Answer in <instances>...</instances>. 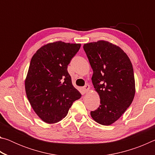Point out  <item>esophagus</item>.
<instances>
[{"mask_svg":"<svg viewBox=\"0 0 155 155\" xmlns=\"http://www.w3.org/2000/svg\"><path fill=\"white\" fill-rule=\"evenodd\" d=\"M90 85H85L83 87V91L85 93H87V92H88L89 91H90Z\"/></svg>","mask_w":155,"mask_h":155,"instance_id":"34e87169","label":"esophagus"}]
</instances>
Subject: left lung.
Returning a JSON list of instances; mask_svg holds the SVG:
<instances>
[{"mask_svg":"<svg viewBox=\"0 0 155 155\" xmlns=\"http://www.w3.org/2000/svg\"><path fill=\"white\" fill-rule=\"evenodd\" d=\"M86 52L93 70L91 81L98 94L101 104L91 111L94 121L109 126L117 121L132 103L135 82L132 64L118 46L105 40L85 44Z\"/></svg>","mask_w":155,"mask_h":155,"instance_id":"8db88e82","label":"left lung"}]
</instances>
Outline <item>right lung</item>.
<instances>
[{
    "label": "right lung",
    "mask_w": 155,
    "mask_h": 155,
    "mask_svg": "<svg viewBox=\"0 0 155 155\" xmlns=\"http://www.w3.org/2000/svg\"><path fill=\"white\" fill-rule=\"evenodd\" d=\"M81 48V44L62 41L40 47L31 60L25 91L35 114L44 122L54 124L66 116L81 93L72 84L68 65Z\"/></svg>",
    "instance_id": "right-lung-1"
}]
</instances>
